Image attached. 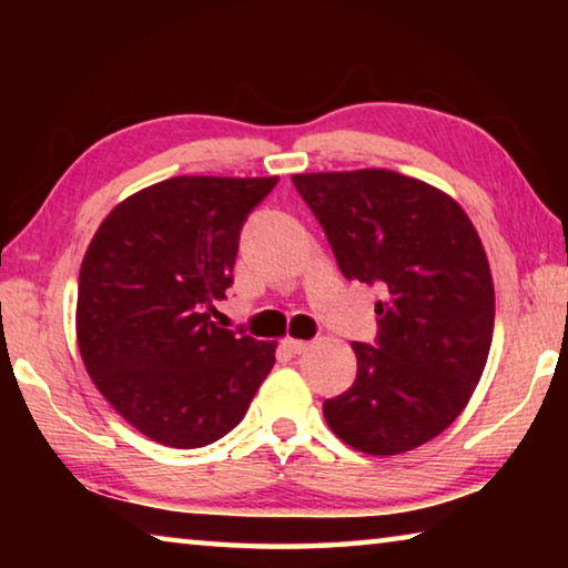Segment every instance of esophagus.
Listing matches in <instances>:
<instances>
[{
  "label": "esophagus",
  "instance_id": "1",
  "mask_svg": "<svg viewBox=\"0 0 568 568\" xmlns=\"http://www.w3.org/2000/svg\"><path fill=\"white\" fill-rule=\"evenodd\" d=\"M283 348L291 353V355H301V353H305L307 348H311V343L307 341H297V338H285L283 341Z\"/></svg>",
  "mask_w": 568,
  "mask_h": 568
}]
</instances>
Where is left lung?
<instances>
[{"label": "left lung", "instance_id": "left-lung-1", "mask_svg": "<svg viewBox=\"0 0 568 568\" xmlns=\"http://www.w3.org/2000/svg\"><path fill=\"white\" fill-rule=\"evenodd\" d=\"M293 185L318 217L341 273L381 285L376 343H353V386L323 403L335 436L396 456L458 418L494 338V281L454 197L393 170L307 172Z\"/></svg>", "mask_w": 568, "mask_h": 568}]
</instances>
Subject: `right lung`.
I'll return each mask as SVG.
<instances>
[{
    "instance_id": "add662e5",
    "label": "right lung",
    "mask_w": 568,
    "mask_h": 568,
    "mask_svg": "<svg viewBox=\"0 0 568 568\" xmlns=\"http://www.w3.org/2000/svg\"><path fill=\"white\" fill-rule=\"evenodd\" d=\"M277 178H170L102 220L80 267L77 343L90 378L142 436L223 438L275 363V343L210 321L233 285L240 230Z\"/></svg>"
}]
</instances>
